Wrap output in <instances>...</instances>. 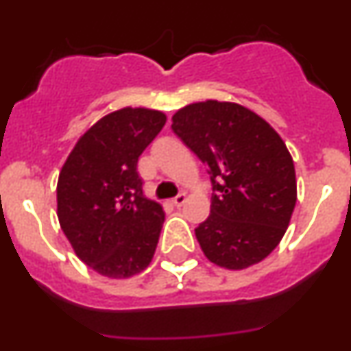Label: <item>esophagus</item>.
<instances>
[{"label":"esophagus","mask_w":351,"mask_h":351,"mask_svg":"<svg viewBox=\"0 0 351 351\" xmlns=\"http://www.w3.org/2000/svg\"><path fill=\"white\" fill-rule=\"evenodd\" d=\"M186 204V195L185 193H180V195H176L175 198H173V205H175L176 208L183 207V205Z\"/></svg>","instance_id":"34e87169"}]
</instances>
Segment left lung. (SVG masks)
Instances as JSON below:
<instances>
[{"mask_svg":"<svg viewBox=\"0 0 351 351\" xmlns=\"http://www.w3.org/2000/svg\"><path fill=\"white\" fill-rule=\"evenodd\" d=\"M171 120L173 132L210 173V215L195 229L204 254L228 270L260 263L282 241L297 202L285 143L267 120L234 101H197Z\"/></svg>","mask_w":351,"mask_h":351,"instance_id":"8db88e82","label":"left lung"}]
</instances>
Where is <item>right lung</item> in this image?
Returning <instances> with one entry per match:
<instances>
[{
  "mask_svg": "<svg viewBox=\"0 0 351 351\" xmlns=\"http://www.w3.org/2000/svg\"><path fill=\"white\" fill-rule=\"evenodd\" d=\"M166 113L123 107L74 144L58 180V219L76 256L108 278H130L153 261L165 212L143 193L137 161Z\"/></svg>",
  "mask_w": 351,
  "mask_h": 351,
  "instance_id": "add662e5",
  "label": "right lung"
}]
</instances>
